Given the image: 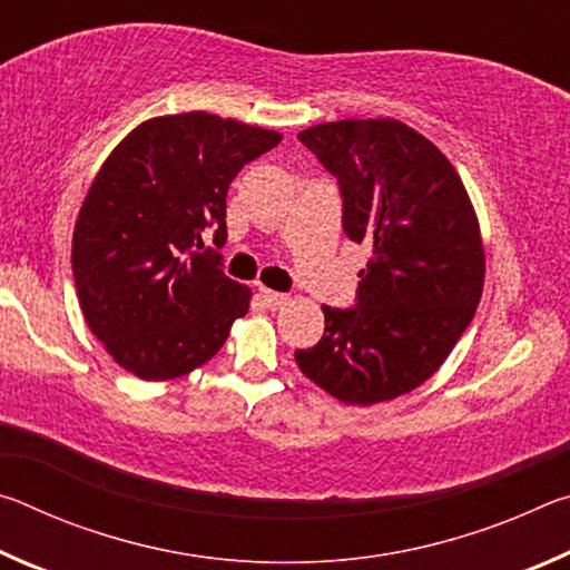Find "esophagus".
I'll return each mask as SVG.
<instances>
[{"label": "esophagus", "mask_w": 570, "mask_h": 570, "mask_svg": "<svg viewBox=\"0 0 570 570\" xmlns=\"http://www.w3.org/2000/svg\"><path fill=\"white\" fill-rule=\"evenodd\" d=\"M258 298H262V302H264L268 308H278V306H284V304L288 302L286 294L272 292V288H266V286H258Z\"/></svg>", "instance_id": "obj_1"}]
</instances>
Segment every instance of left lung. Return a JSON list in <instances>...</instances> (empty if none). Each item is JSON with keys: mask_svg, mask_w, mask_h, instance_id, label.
Masks as SVG:
<instances>
[{"mask_svg": "<svg viewBox=\"0 0 570 570\" xmlns=\"http://www.w3.org/2000/svg\"><path fill=\"white\" fill-rule=\"evenodd\" d=\"M298 140L340 180L344 234L372 244V258L356 306H322V342L296 364L344 404L390 402L430 380L475 316L478 214L445 153L400 120L322 122Z\"/></svg>", "mask_w": 570, "mask_h": 570, "instance_id": "left-lung-1", "label": "left lung"}]
</instances>
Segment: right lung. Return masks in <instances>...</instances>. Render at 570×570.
<instances>
[{
    "mask_svg": "<svg viewBox=\"0 0 570 570\" xmlns=\"http://www.w3.org/2000/svg\"><path fill=\"white\" fill-rule=\"evenodd\" d=\"M282 132L204 110L140 122L115 146L72 234L77 302L125 372L146 382L206 364L246 316L250 288L206 248L226 240V193Z\"/></svg>",
    "mask_w": 570,
    "mask_h": 570,
    "instance_id": "1",
    "label": "right lung"
}]
</instances>
